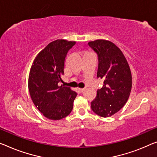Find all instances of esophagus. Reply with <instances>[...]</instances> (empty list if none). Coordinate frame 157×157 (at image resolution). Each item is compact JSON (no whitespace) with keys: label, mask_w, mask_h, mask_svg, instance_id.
<instances>
[{"label":"esophagus","mask_w":157,"mask_h":157,"mask_svg":"<svg viewBox=\"0 0 157 157\" xmlns=\"http://www.w3.org/2000/svg\"><path fill=\"white\" fill-rule=\"evenodd\" d=\"M78 90H79L80 92H83L85 90V89H81V88H79V89H78Z\"/></svg>","instance_id":"esophagus-1"}]
</instances>
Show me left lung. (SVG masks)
<instances>
[{"label":"left lung","mask_w":157,"mask_h":157,"mask_svg":"<svg viewBox=\"0 0 157 157\" xmlns=\"http://www.w3.org/2000/svg\"><path fill=\"white\" fill-rule=\"evenodd\" d=\"M98 56L97 78L104 86L97 90L91 108L99 116H111L123 108L132 89V75L122 51L112 42L97 39L88 43Z\"/></svg>","instance_id":"8db88e82"}]
</instances>
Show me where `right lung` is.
Segmentation results:
<instances>
[{
    "mask_svg": "<svg viewBox=\"0 0 157 157\" xmlns=\"http://www.w3.org/2000/svg\"><path fill=\"white\" fill-rule=\"evenodd\" d=\"M75 41L57 39L39 52L30 69L28 88L35 106L50 120H60L73 108L77 93L59 86L64 75L65 57Z\"/></svg>",
    "mask_w": 157,
    "mask_h": 157,
    "instance_id": "obj_1",
    "label": "right lung"
}]
</instances>
